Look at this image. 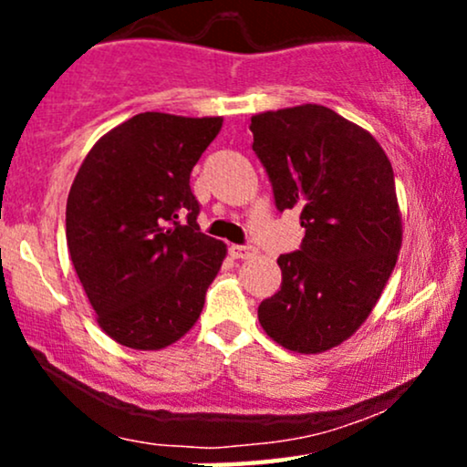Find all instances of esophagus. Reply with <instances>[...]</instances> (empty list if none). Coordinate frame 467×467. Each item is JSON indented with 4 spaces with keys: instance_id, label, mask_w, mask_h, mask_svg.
I'll return each instance as SVG.
<instances>
[{
    "instance_id": "obj_1",
    "label": "esophagus",
    "mask_w": 467,
    "mask_h": 467,
    "mask_svg": "<svg viewBox=\"0 0 467 467\" xmlns=\"http://www.w3.org/2000/svg\"><path fill=\"white\" fill-rule=\"evenodd\" d=\"M230 254H233L234 259H250V256L254 254V248H252V245H230Z\"/></svg>"
}]
</instances>
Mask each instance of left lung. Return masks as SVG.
Listing matches in <instances>:
<instances>
[{
  "label": "left lung",
  "mask_w": 467,
  "mask_h": 467,
  "mask_svg": "<svg viewBox=\"0 0 467 467\" xmlns=\"http://www.w3.org/2000/svg\"><path fill=\"white\" fill-rule=\"evenodd\" d=\"M250 131L276 208H298L305 228L301 250L278 256L281 289L259 323L289 351H329L360 329L398 261L393 166L371 133L323 105L254 114Z\"/></svg>",
  "instance_id": "1"
}]
</instances>
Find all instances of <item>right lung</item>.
Returning <instances> with one entry per match:
<instances>
[{
  "label": "right lung",
  "instance_id": "right-lung-1",
  "mask_svg": "<svg viewBox=\"0 0 467 467\" xmlns=\"http://www.w3.org/2000/svg\"><path fill=\"white\" fill-rule=\"evenodd\" d=\"M222 116L144 111L89 149L67 195L69 259L118 345L160 351L200 318L226 244L200 233L191 171Z\"/></svg>",
  "mask_w": 467,
  "mask_h": 467
}]
</instances>
